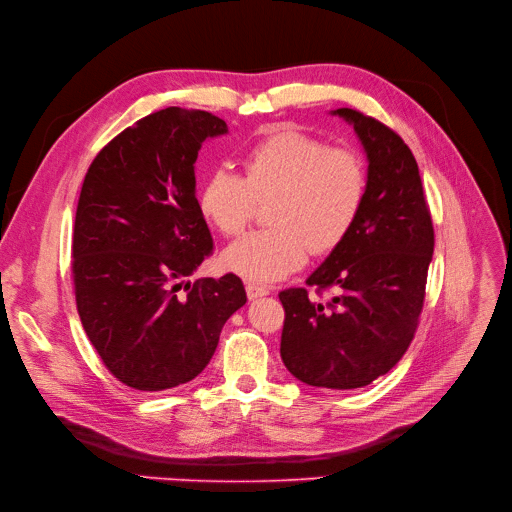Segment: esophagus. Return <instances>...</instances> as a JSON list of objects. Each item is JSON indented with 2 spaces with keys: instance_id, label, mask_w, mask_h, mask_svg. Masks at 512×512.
<instances>
[{
  "instance_id": "34e87169",
  "label": "esophagus",
  "mask_w": 512,
  "mask_h": 512,
  "mask_svg": "<svg viewBox=\"0 0 512 512\" xmlns=\"http://www.w3.org/2000/svg\"><path fill=\"white\" fill-rule=\"evenodd\" d=\"M246 294L250 300H256V298H262V296H269L271 289L264 287V285H258V283H246Z\"/></svg>"
}]
</instances>
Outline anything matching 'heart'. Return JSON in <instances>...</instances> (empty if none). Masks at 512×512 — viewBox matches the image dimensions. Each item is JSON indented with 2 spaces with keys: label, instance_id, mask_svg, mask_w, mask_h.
<instances>
[{
  "label": "heart",
  "instance_id": "1",
  "mask_svg": "<svg viewBox=\"0 0 512 512\" xmlns=\"http://www.w3.org/2000/svg\"><path fill=\"white\" fill-rule=\"evenodd\" d=\"M246 179L229 168L208 175L200 210L223 235L246 231L258 202H271L269 223L231 243L223 254L229 271L277 281L306 262L308 252L337 250L356 227L369 198V168L350 148H331L319 137L279 127L243 156Z\"/></svg>",
  "mask_w": 512,
  "mask_h": 512
}]
</instances>
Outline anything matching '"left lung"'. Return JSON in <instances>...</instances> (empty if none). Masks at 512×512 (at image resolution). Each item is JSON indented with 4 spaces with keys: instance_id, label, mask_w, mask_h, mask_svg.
<instances>
[{
    "instance_id": "left-lung-1",
    "label": "left lung",
    "mask_w": 512,
    "mask_h": 512,
    "mask_svg": "<svg viewBox=\"0 0 512 512\" xmlns=\"http://www.w3.org/2000/svg\"><path fill=\"white\" fill-rule=\"evenodd\" d=\"M333 114L354 127L367 152L369 198L348 239L306 279L308 287L279 294L281 358L312 387L356 389L396 367L415 337L433 223L417 160L402 137L358 110ZM323 290L332 291L327 303Z\"/></svg>"
}]
</instances>
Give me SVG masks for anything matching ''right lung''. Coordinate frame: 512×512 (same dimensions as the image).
<instances>
[{
  "label": "right lung",
  "instance_id": "1",
  "mask_svg": "<svg viewBox=\"0 0 512 512\" xmlns=\"http://www.w3.org/2000/svg\"><path fill=\"white\" fill-rule=\"evenodd\" d=\"M227 123L166 108L116 135L87 170L72 237L83 329L106 369L139 392L196 379L229 316L248 302L233 273L187 281L214 243L193 164Z\"/></svg>",
  "mask_w": 512,
  "mask_h": 512
}]
</instances>
